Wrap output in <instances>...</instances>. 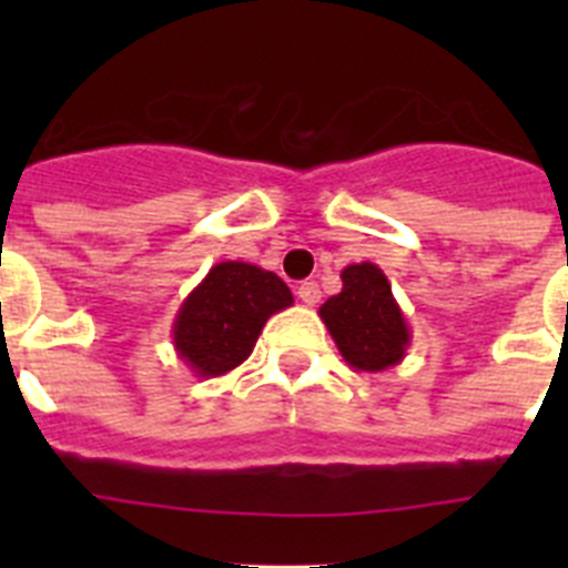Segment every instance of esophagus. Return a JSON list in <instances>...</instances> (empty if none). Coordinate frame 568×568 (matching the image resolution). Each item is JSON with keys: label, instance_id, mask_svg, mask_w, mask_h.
Instances as JSON below:
<instances>
[{"label": "esophagus", "instance_id": "obj_1", "mask_svg": "<svg viewBox=\"0 0 568 568\" xmlns=\"http://www.w3.org/2000/svg\"><path fill=\"white\" fill-rule=\"evenodd\" d=\"M298 298L304 301L307 307H315V304H318V301H321L318 284H315V281H304V284H301V287H298Z\"/></svg>", "mask_w": 568, "mask_h": 568}]
</instances>
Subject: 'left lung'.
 Listing matches in <instances>:
<instances>
[{"label": "left lung", "mask_w": 568, "mask_h": 568, "mask_svg": "<svg viewBox=\"0 0 568 568\" xmlns=\"http://www.w3.org/2000/svg\"><path fill=\"white\" fill-rule=\"evenodd\" d=\"M341 293L318 310L341 358L358 373H384L400 364L413 333L384 270L361 261L341 270Z\"/></svg>", "instance_id": "left-lung-1"}]
</instances>
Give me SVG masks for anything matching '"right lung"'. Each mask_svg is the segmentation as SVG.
Segmentation results:
<instances>
[{
    "instance_id": "add662e5",
    "label": "right lung",
    "mask_w": 568,
    "mask_h": 568,
    "mask_svg": "<svg viewBox=\"0 0 568 568\" xmlns=\"http://www.w3.org/2000/svg\"><path fill=\"white\" fill-rule=\"evenodd\" d=\"M293 293L270 270L247 261H222L175 313L173 346L199 378H219L250 358L261 329Z\"/></svg>"
}]
</instances>
